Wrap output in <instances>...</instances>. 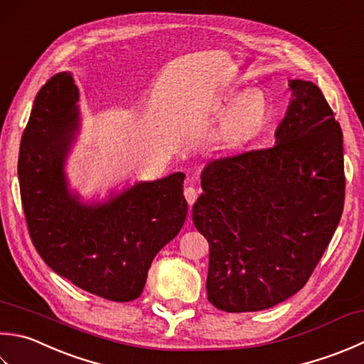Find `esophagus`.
<instances>
[{"mask_svg":"<svg viewBox=\"0 0 364 364\" xmlns=\"http://www.w3.org/2000/svg\"><path fill=\"white\" fill-rule=\"evenodd\" d=\"M184 197H186V202L189 203V206L194 205L196 198H197V191H196V188L188 186L186 189H184Z\"/></svg>","mask_w":364,"mask_h":364,"instance_id":"esophagus-1","label":"esophagus"}]
</instances>
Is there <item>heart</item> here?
I'll list each match as a JSON object with an SVG mask.
<instances>
[{"label": "heart", "mask_w": 364, "mask_h": 364, "mask_svg": "<svg viewBox=\"0 0 364 364\" xmlns=\"http://www.w3.org/2000/svg\"><path fill=\"white\" fill-rule=\"evenodd\" d=\"M227 112L206 137L211 151L232 153L246 146L265 126L269 117V101L262 90L230 92L219 105Z\"/></svg>", "instance_id": "obj_1"}]
</instances>
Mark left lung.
Segmentation results:
<instances>
[{
  "instance_id": "1",
  "label": "left lung",
  "mask_w": 364,
  "mask_h": 364,
  "mask_svg": "<svg viewBox=\"0 0 364 364\" xmlns=\"http://www.w3.org/2000/svg\"><path fill=\"white\" fill-rule=\"evenodd\" d=\"M274 146L206 164L192 220L208 240V300L273 308L304 287L344 208L343 131L322 91L290 80Z\"/></svg>"
}]
</instances>
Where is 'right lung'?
<instances>
[{"label":"right lung","mask_w":364,"mask_h":364,"mask_svg":"<svg viewBox=\"0 0 364 364\" xmlns=\"http://www.w3.org/2000/svg\"><path fill=\"white\" fill-rule=\"evenodd\" d=\"M82 131L74 74H55L34 99L18 153V183L34 247L56 274L112 301L144 291L148 269L188 216L184 173L126 181L105 197L70 186L68 159Z\"/></svg>","instance_id":"add662e5"}]
</instances>
